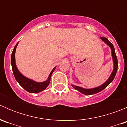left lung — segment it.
Masks as SVG:
<instances>
[{
	"instance_id": "obj_1",
	"label": "left lung",
	"mask_w": 127,
	"mask_h": 127,
	"mask_svg": "<svg viewBox=\"0 0 127 127\" xmlns=\"http://www.w3.org/2000/svg\"><path fill=\"white\" fill-rule=\"evenodd\" d=\"M104 42L105 43H107L111 48V50H112V58H113V61H114V70L112 71V74H111V76L109 78L108 80L104 83V84H103L101 86L95 88H92V89H84V88L79 87L77 86H74V85H72V87L75 88V90H78L79 92H80V93H82V94L85 95H92L95 94V93H98V92H101L105 88L107 87L111 82H112V80H114V79L115 76H116V74L117 73V68H118V61H117V56L116 55V52H115V49L112 43H111V42L109 41V40L107 39L106 37H101Z\"/></svg>"
}]
</instances>
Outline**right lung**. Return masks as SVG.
<instances>
[{"label": "right lung", "instance_id": "right-lung-1", "mask_svg": "<svg viewBox=\"0 0 127 127\" xmlns=\"http://www.w3.org/2000/svg\"><path fill=\"white\" fill-rule=\"evenodd\" d=\"M18 43V42L16 43V45L15 46V47H14V49L13 50L12 53H11V67H12L13 72L15 79H16V81L19 83V84H20L24 90L28 91V92L35 93H39L40 92H42L43 90L45 89V88L48 87V85H49L50 82L51 76H52V73L54 71L55 67L52 70V71L51 72V73L50 74L49 77H48V80L45 82H35L31 80V79H28V78L25 77L23 76V75L19 72L16 66V64H15V54Z\"/></svg>", "mask_w": 127, "mask_h": 127}]
</instances>
